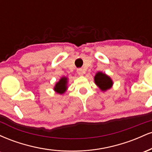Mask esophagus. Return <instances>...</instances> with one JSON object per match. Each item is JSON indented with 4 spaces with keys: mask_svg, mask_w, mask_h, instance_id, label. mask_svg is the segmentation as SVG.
<instances>
[{
    "mask_svg": "<svg viewBox=\"0 0 152 152\" xmlns=\"http://www.w3.org/2000/svg\"><path fill=\"white\" fill-rule=\"evenodd\" d=\"M77 73L79 76H83V74H84V71H83V70L82 69H78L77 70Z\"/></svg>",
    "mask_w": 152,
    "mask_h": 152,
    "instance_id": "1",
    "label": "esophagus"
}]
</instances>
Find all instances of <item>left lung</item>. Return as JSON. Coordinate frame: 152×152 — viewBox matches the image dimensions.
Returning <instances> with one entry per match:
<instances>
[{
    "label": "left lung",
    "mask_w": 152,
    "mask_h": 152,
    "mask_svg": "<svg viewBox=\"0 0 152 152\" xmlns=\"http://www.w3.org/2000/svg\"><path fill=\"white\" fill-rule=\"evenodd\" d=\"M94 81H95L96 84L102 91L109 89L113 84L111 78L107 75L103 74L102 72L97 73L95 77H94Z\"/></svg>",
    "instance_id": "left-lung-1"
}]
</instances>
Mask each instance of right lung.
<instances>
[{"label": "right lung", "mask_w": 152, "mask_h": 152, "mask_svg": "<svg viewBox=\"0 0 152 152\" xmlns=\"http://www.w3.org/2000/svg\"><path fill=\"white\" fill-rule=\"evenodd\" d=\"M66 84H67V78L63 77L61 78L60 81L56 84L54 90L58 94H64L66 91V89H67Z\"/></svg>", "instance_id": "obj_1"}]
</instances>
